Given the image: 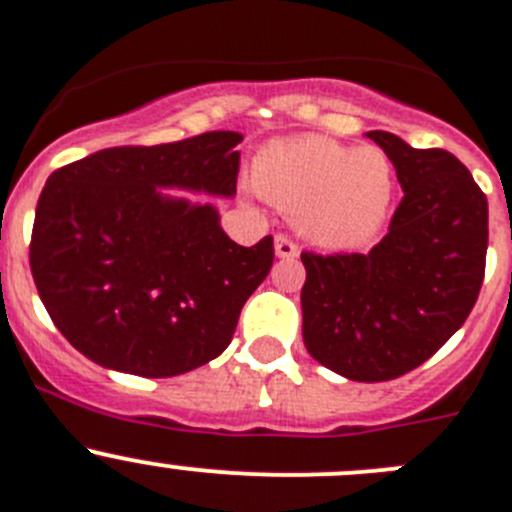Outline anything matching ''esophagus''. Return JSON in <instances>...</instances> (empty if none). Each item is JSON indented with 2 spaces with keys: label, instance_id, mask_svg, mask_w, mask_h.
Listing matches in <instances>:
<instances>
[{
  "label": "esophagus",
  "instance_id": "1",
  "mask_svg": "<svg viewBox=\"0 0 512 512\" xmlns=\"http://www.w3.org/2000/svg\"><path fill=\"white\" fill-rule=\"evenodd\" d=\"M274 251L279 259H296V256H299V246H296L289 236H276Z\"/></svg>",
  "mask_w": 512,
  "mask_h": 512
}]
</instances>
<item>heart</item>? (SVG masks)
Returning a JSON list of instances; mask_svg holds the SVG:
<instances>
[{
  "mask_svg": "<svg viewBox=\"0 0 512 512\" xmlns=\"http://www.w3.org/2000/svg\"><path fill=\"white\" fill-rule=\"evenodd\" d=\"M251 175L256 191L326 251L369 246L387 226L397 191L384 150H352L319 135L266 145L253 158Z\"/></svg>",
  "mask_w": 512,
  "mask_h": 512,
  "instance_id": "heart-1",
  "label": "heart"
}]
</instances>
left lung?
<instances>
[{
  "label": "left lung",
  "mask_w": 512,
  "mask_h": 512,
  "mask_svg": "<svg viewBox=\"0 0 512 512\" xmlns=\"http://www.w3.org/2000/svg\"><path fill=\"white\" fill-rule=\"evenodd\" d=\"M367 138L389 155L405 198L369 253H301V332L326 369L387 382L427 362L478 301L488 198L447 150L412 148L384 130Z\"/></svg>",
  "instance_id": "8db88e82"
}]
</instances>
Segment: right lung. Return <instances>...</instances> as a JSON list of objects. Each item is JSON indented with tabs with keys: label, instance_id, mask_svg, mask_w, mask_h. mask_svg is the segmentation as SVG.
I'll use <instances>...</instances> for the list:
<instances>
[{
	"label": "right lung",
	"instance_id": "right-lung-1",
	"mask_svg": "<svg viewBox=\"0 0 512 512\" xmlns=\"http://www.w3.org/2000/svg\"><path fill=\"white\" fill-rule=\"evenodd\" d=\"M243 135L213 130L107 148L55 170L34 213L29 266L62 337L115 372L175 377L231 344L274 264V238L238 246L216 206L163 188L236 196Z\"/></svg>",
	"mask_w": 512,
	"mask_h": 512
}]
</instances>
